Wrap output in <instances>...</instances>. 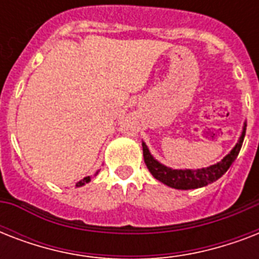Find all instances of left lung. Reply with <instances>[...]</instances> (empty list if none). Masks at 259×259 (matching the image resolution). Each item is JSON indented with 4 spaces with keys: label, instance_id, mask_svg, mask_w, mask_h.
<instances>
[{
    "label": "left lung",
    "instance_id": "8db88e82",
    "mask_svg": "<svg viewBox=\"0 0 259 259\" xmlns=\"http://www.w3.org/2000/svg\"><path fill=\"white\" fill-rule=\"evenodd\" d=\"M246 126L247 123H243V130L238 142L235 144L231 152H230L223 160L213 165H209L207 168H200V169H172L169 166H165L160 161H157L156 158L152 156L149 152V148L146 146V144L142 141V152H144V160L148 166L149 172L153 175L154 179H157L158 181H161L162 184L168 185L170 188L175 189H195L201 188L205 185L211 184L213 181H217L218 179H221L230 165L233 164L234 160L237 158L238 153L242 148L243 144V138L246 134Z\"/></svg>",
    "mask_w": 259,
    "mask_h": 259
}]
</instances>
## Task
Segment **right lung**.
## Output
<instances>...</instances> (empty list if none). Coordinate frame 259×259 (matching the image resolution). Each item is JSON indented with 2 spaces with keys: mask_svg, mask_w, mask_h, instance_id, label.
<instances>
[{
  "mask_svg": "<svg viewBox=\"0 0 259 259\" xmlns=\"http://www.w3.org/2000/svg\"><path fill=\"white\" fill-rule=\"evenodd\" d=\"M97 175H98V172L95 173V176H97ZM90 181H91V176L84 177V179H83V180L79 181L78 184H76V187H82V185H84V184H86V183H90Z\"/></svg>",
  "mask_w": 259,
  "mask_h": 259,
  "instance_id": "add662e5",
  "label": "right lung"
}]
</instances>
